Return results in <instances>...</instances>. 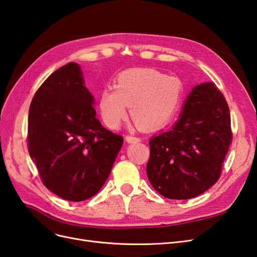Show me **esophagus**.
<instances>
[{
  "label": "esophagus",
  "mask_w": 257,
  "mask_h": 257,
  "mask_svg": "<svg viewBox=\"0 0 257 257\" xmlns=\"http://www.w3.org/2000/svg\"><path fill=\"white\" fill-rule=\"evenodd\" d=\"M126 141L128 143H138L141 141L140 138L134 137V136H126Z\"/></svg>",
  "instance_id": "34e87169"
}]
</instances>
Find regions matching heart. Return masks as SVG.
<instances>
[{"mask_svg": "<svg viewBox=\"0 0 257 257\" xmlns=\"http://www.w3.org/2000/svg\"><path fill=\"white\" fill-rule=\"evenodd\" d=\"M181 98L178 78L151 68L128 69L119 73L114 87H104L99 96V109L105 125L117 129L131 117L140 127L155 130L164 127L175 115Z\"/></svg>", "mask_w": 257, "mask_h": 257, "instance_id": "b5f03b06", "label": "heart"}]
</instances>
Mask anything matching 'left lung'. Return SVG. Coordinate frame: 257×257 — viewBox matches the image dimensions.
Here are the masks:
<instances>
[{
    "instance_id": "left-lung-1",
    "label": "left lung",
    "mask_w": 257,
    "mask_h": 257,
    "mask_svg": "<svg viewBox=\"0 0 257 257\" xmlns=\"http://www.w3.org/2000/svg\"><path fill=\"white\" fill-rule=\"evenodd\" d=\"M231 138L228 105L216 84L194 86L175 125L150 141L152 186L171 200L201 195L220 178Z\"/></svg>"
}]
</instances>
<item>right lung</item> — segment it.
<instances>
[{"label":"right lung","mask_w":257,"mask_h":257,"mask_svg":"<svg viewBox=\"0 0 257 257\" xmlns=\"http://www.w3.org/2000/svg\"><path fill=\"white\" fill-rule=\"evenodd\" d=\"M79 64L68 63L37 89L29 111L28 144L43 184L70 202L94 196L123 143L102 127Z\"/></svg>","instance_id":"1"}]
</instances>
